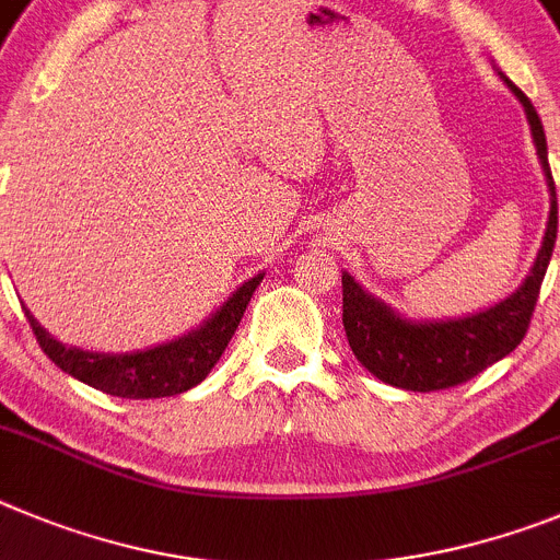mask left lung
I'll list each match as a JSON object with an SVG mask.
<instances>
[{
	"instance_id": "obj_1",
	"label": "left lung",
	"mask_w": 560,
	"mask_h": 560,
	"mask_svg": "<svg viewBox=\"0 0 560 560\" xmlns=\"http://www.w3.org/2000/svg\"><path fill=\"white\" fill-rule=\"evenodd\" d=\"M500 78L516 94L518 103L525 105L538 161H541L547 186H550V220L544 231V243L533 261L530 276L522 281L516 292L477 315L455 317V320L452 317L450 320L401 317L399 312H393L371 292L362 290L349 273H342V326H346L349 346L357 360L385 385L418 393L463 385L480 371H486L488 365L511 354L530 326L538 290H541L544 273H547L552 248H556V180H552L550 161H547V136H544L536 108L505 74L500 72Z\"/></svg>"
}]
</instances>
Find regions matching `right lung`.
Instances as JSON below:
<instances>
[{
    "label": "right lung",
    "instance_id": "1",
    "mask_svg": "<svg viewBox=\"0 0 560 560\" xmlns=\"http://www.w3.org/2000/svg\"><path fill=\"white\" fill-rule=\"evenodd\" d=\"M261 279L265 273L236 287L234 295L189 335L155 346V349L133 351V354H97V351L69 349L35 320L27 306H24V315L44 354L69 376L119 399H161V396H178L209 376L234 337L245 306Z\"/></svg>",
    "mask_w": 560,
    "mask_h": 560
}]
</instances>
